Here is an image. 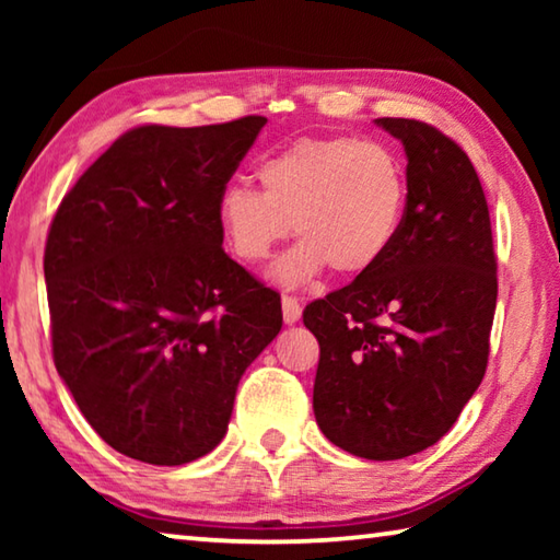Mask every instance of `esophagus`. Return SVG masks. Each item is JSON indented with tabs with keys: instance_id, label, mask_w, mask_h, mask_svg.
<instances>
[{
	"instance_id": "esophagus-1",
	"label": "esophagus",
	"mask_w": 560,
	"mask_h": 560,
	"mask_svg": "<svg viewBox=\"0 0 560 560\" xmlns=\"http://www.w3.org/2000/svg\"><path fill=\"white\" fill-rule=\"evenodd\" d=\"M281 308H283V320L287 324H296V320L301 318V303L296 296H291V293H283L281 296Z\"/></svg>"
}]
</instances>
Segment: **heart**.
<instances>
[{"mask_svg":"<svg viewBox=\"0 0 560 560\" xmlns=\"http://www.w3.org/2000/svg\"><path fill=\"white\" fill-rule=\"evenodd\" d=\"M261 189L232 183L217 202L224 242L252 267L293 234L301 242L279 267L283 283L326 267L343 277L381 264L402 230L407 175L390 148L350 136L301 138L261 160ZM294 224L291 225L290 222Z\"/></svg>","mask_w":560,"mask_h":560,"instance_id":"1","label":"heart"}]
</instances>
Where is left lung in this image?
<instances>
[{
    "instance_id": "left-lung-1",
    "label": "left lung",
    "mask_w": 560,
    "mask_h": 560,
    "mask_svg": "<svg viewBox=\"0 0 560 560\" xmlns=\"http://www.w3.org/2000/svg\"><path fill=\"white\" fill-rule=\"evenodd\" d=\"M405 145L407 207L393 249L311 301L320 432L387 462L432 447L487 373L497 311L489 205L467 153L430 122L377 118Z\"/></svg>"
}]
</instances>
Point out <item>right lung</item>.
<instances>
[{
    "instance_id": "obj_1",
    "label": "right lung",
    "mask_w": 560,
    "mask_h": 560,
    "mask_svg": "<svg viewBox=\"0 0 560 560\" xmlns=\"http://www.w3.org/2000/svg\"><path fill=\"white\" fill-rule=\"evenodd\" d=\"M267 118L138 126L79 177L44 249L54 365L113 450L177 467L222 442L281 296L222 249L217 202Z\"/></svg>"
}]
</instances>
